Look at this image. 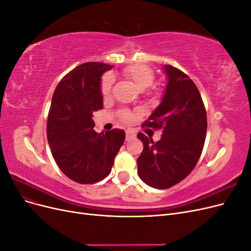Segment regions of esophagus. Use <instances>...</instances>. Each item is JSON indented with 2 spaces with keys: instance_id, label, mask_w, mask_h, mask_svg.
I'll use <instances>...</instances> for the list:
<instances>
[{
  "instance_id": "1",
  "label": "esophagus",
  "mask_w": 251,
  "mask_h": 251,
  "mask_svg": "<svg viewBox=\"0 0 251 251\" xmlns=\"http://www.w3.org/2000/svg\"><path fill=\"white\" fill-rule=\"evenodd\" d=\"M135 136H136V134H135L134 131H132V130H126V141H130L131 139H133L135 137Z\"/></svg>"
}]
</instances>
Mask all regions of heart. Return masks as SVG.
Listing matches in <instances>:
<instances>
[{
    "label": "heart",
    "instance_id": "1",
    "mask_svg": "<svg viewBox=\"0 0 251 251\" xmlns=\"http://www.w3.org/2000/svg\"><path fill=\"white\" fill-rule=\"evenodd\" d=\"M123 73L125 76L130 80L139 91H144L149 89L151 85H153L154 79H155L154 72L151 71L148 66L142 65V64L128 66L125 68ZM112 83H113L112 75L110 74L104 75L101 81V93L103 96H108L111 93ZM133 118H134V115L130 112L124 111L121 113V119L126 121V123H130V121L133 120Z\"/></svg>",
    "mask_w": 251,
    "mask_h": 251
}]
</instances>
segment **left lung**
I'll return each instance as SVG.
<instances>
[{
  "mask_svg": "<svg viewBox=\"0 0 251 251\" xmlns=\"http://www.w3.org/2000/svg\"><path fill=\"white\" fill-rule=\"evenodd\" d=\"M168 83L160 104L142 126L161 128L154 142L142 133L138 176L148 185L169 188L187 177L201 156L207 131L206 111L198 88L185 73L164 65Z\"/></svg>",
  "mask_w": 251,
  "mask_h": 251,
  "instance_id": "1",
  "label": "left lung"
}]
</instances>
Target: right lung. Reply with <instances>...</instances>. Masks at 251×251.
Masks as SVG:
<instances>
[{
	"instance_id": "add662e5",
	"label": "right lung",
	"mask_w": 251,
	"mask_h": 251,
	"mask_svg": "<svg viewBox=\"0 0 251 251\" xmlns=\"http://www.w3.org/2000/svg\"><path fill=\"white\" fill-rule=\"evenodd\" d=\"M112 68L102 63L81 64L63 77L53 93L48 143L60 171L77 183L91 184L107 177L125 142L124 130H93V113L103 108L101 76Z\"/></svg>"
}]
</instances>
